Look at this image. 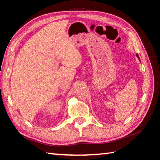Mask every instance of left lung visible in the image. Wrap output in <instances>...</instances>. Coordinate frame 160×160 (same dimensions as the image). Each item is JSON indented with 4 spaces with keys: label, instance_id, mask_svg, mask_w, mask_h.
I'll return each mask as SVG.
<instances>
[{
    "label": "left lung",
    "instance_id": "1",
    "mask_svg": "<svg viewBox=\"0 0 160 160\" xmlns=\"http://www.w3.org/2000/svg\"><path fill=\"white\" fill-rule=\"evenodd\" d=\"M136 56H138V58H139V56H138V54H136Z\"/></svg>",
    "mask_w": 160,
    "mask_h": 160
}]
</instances>
